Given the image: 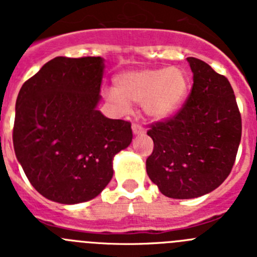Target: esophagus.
<instances>
[{"label": "esophagus", "instance_id": "obj_1", "mask_svg": "<svg viewBox=\"0 0 257 257\" xmlns=\"http://www.w3.org/2000/svg\"><path fill=\"white\" fill-rule=\"evenodd\" d=\"M133 133L135 134V135H144L145 130H144V127H143L142 124L134 123L133 124Z\"/></svg>", "mask_w": 257, "mask_h": 257}]
</instances>
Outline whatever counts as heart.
Segmentation results:
<instances>
[{
	"instance_id": "obj_1",
	"label": "heart",
	"mask_w": 257,
	"mask_h": 257,
	"mask_svg": "<svg viewBox=\"0 0 257 257\" xmlns=\"http://www.w3.org/2000/svg\"><path fill=\"white\" fill-rule=\"evenodd\" d=\"M190 78L181 68L130 70L115 78V88L106 90V99L121 112L130 103L142 104L153 119H167L183 106L189 94Z\"/></svg>"
}]
</instances>
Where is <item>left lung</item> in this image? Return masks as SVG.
Wrapping results in <instances>:
<instances>
[{
  "mask_svg": "<svg viewBox=\"0 0 257 257\" xmlns=\"http://www.w3.org/2000/svg\"><path fill=\"white\" fill-rule=\"evenodd\" d=\"M193 87L174 117L152 124L153 153L147 174L163 196H205L228 178L242 135V119L228 78L207 63L188 58Z\"/></svg>",
  "mask_w": 257,
  "mask_h": 257,
  "instance_id": "obj_1",
  "label": "left lung"
}]
</instances>
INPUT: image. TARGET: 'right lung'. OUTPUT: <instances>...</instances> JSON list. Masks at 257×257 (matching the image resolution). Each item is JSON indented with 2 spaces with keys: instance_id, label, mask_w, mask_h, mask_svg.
<instances>
[{
  "instance_id": "1",
  "label": "right lung",
  "mask_w": 257,
  "mask_h": 257,
  "mask_svg": "<svg viewBox=\"0 0 257 257\" xmlns=\"http://www.w3.org/2000/svg\"><path fill=\"white\" fill-rule=\"evenodd\" d=\"M103 74L100 56H58L20 88L14 151L50 201L76 205L99 196L113 176L114 156L133 142L130 122L97 110Z\"/></svg>"
}]
</instances>
